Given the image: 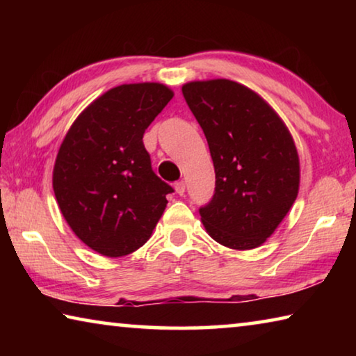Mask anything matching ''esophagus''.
Segmentation results:
<instances>
[{
    "mask_svg": "<svg viewBox=\"0 0 356 356\" xmlns=\"http://www.w3.org/2000/svg\"><path fill=\"white\" fill-rule=\"evenodd\" d=\"M174 188H176L177 195L182 196L184 193H185V182H184V180H180V182H176V185H174Z\"/></svg>",
    "mask_w": 356,
    "mask_h": 356,
    "instance_id": "34e87169",
    "label": "esophagus"
}]
</instances>
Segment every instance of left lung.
<instances>
[{
	"instance_id": "left-lung-1",
	"label": "left lung",
	"mask_w": 356,
	"mask_h": 356,
	"mask_svg": "<svg viewBox=\"0 0 356 356\" xmlns=\"http://www.w3.org/2000/svg\"><path fill=\"white\" fill-rule=\"evenodd\" d=\"M182 94L215 168V193L200 207L202 225L227 248H256L297 200L300 161L292 136L267 102L243 84L191 81Z\"/></svg>"
}]
</instances>
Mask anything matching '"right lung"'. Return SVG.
Instances as JSON below:
<instances>
[{
    "label": "right lung",
    "instance_id": "obj_1",
    "mask_svg": "<svg viewBox=\"0 0 356 356\" xmlns=\"http://www.w3.org/2000/svg\"><path fill=\"white\" fill-rule=\"evenodd\" d=\"M160 83L122 84L72 124L56 156L53 190L75 236L102 256L147 242L174 191L152 170L143 135L172 99Z\"/></svg>",
    "mask_w": 356,
    "mask_h": 356
}]
</instances>
